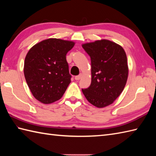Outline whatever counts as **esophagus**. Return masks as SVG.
<instances>
[{"label": "esophagus", "mask_w": 156, "mask_h": 156, "mask_svg": "<svg viewBox=\"0 0 156 156\" xmlns=\"http://www.w3.org/2000/svg\"><path fill=\"white\" fill-rule=\"evenodd\" d=\"M81 78H82V74H80V75H78V76H75V80H79Z\"/></svg>", "instance_id": "34e87169"}]
</instances>
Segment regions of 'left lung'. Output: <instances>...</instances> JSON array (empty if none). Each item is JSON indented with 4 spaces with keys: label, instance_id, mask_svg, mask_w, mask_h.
<instances>
[{
    "label": "left lung",
    "instance_id": "8db88e82",
    "mask_svg": "<svg viewBox=\"0 0 156 156\" xmlns=\"http://www.w3.org/2000/svg\"><path fill=\"white\" fill-rule=\"evenodd\" d=\"M82 48L91 59V84L82 89L87 101L98 108L113 103L127 83V55L120 45L108 39L86 43Z\"/></svg>",
    "mask_w": 156,
    "mask_h": 156
}]
</instances>
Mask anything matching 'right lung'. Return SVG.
Wrapping results in <instances>:
<instances>
[{
  "label": "right lung",
  "mask_w": 156,
  "mask_h": 156,
  "mask_svg": "<svg viewBox=\"0 0 156 156\" xmlns=\"http://www.w3.org/2000/svg\"><path fill=\"white\" fill-rule=\"evenodd\" d=\"M75 42L49 38L34 45L25 59L24 75L31 92L43 104L59 100L71 82L66 55Z\"/></svg>",
  "instance_id": "1"
}]
</instances>
